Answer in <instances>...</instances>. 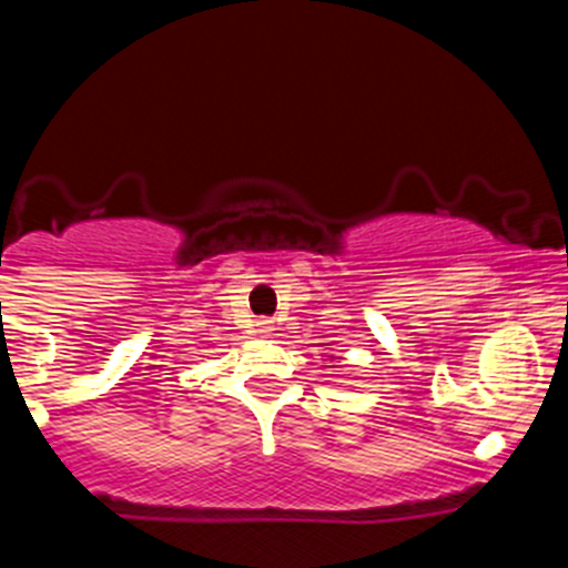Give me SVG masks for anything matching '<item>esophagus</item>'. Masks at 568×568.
Segmentation results:
<instances>
[{
  "instance_id": "esophagus-1",
  "label": "esophagus",
  "mask_w": 568,
  "mask_h": 568,
  "mask_svg": "<svg viewBox=\"0 0 568 568\" xmlns=\"http://www.w3.org/2000/svg\"><path fill=\"white\" fill-rule=\"evenodd\" d=\"M273 329V321H255V335H261V338H270Z\"/></svg>"
}]
</instances>
